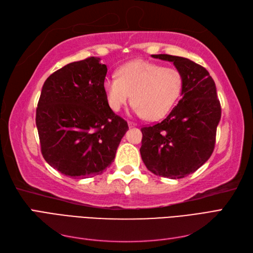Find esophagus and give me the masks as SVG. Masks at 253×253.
<instances>
[{"label":"esophagus","mask_w":253,"mask_h":253,"mask_svg":"<svg viewBox=\"0 0 253 253\" xmlns=\"http://www.w3.org/2000/svg\"><path fill=\"white\" fill-rule=\"evenodd\" d=\"M127 125H128V126H129V127H132V126H137V124H135V122H132V121H128V122H127Z\"/></svg>","instance_id":"1"}]
</instances>
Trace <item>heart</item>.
<instances>
[{
	"label": "heart",
	"instance_id": "b5f03b06",
	"mask_svg": "<svg viewBox=\"0 0 253 253\" xmlns=\"http://www.w3.org/2000/svg\"><path fill=\"white\" fill-rule=\"evenodd\" d=\"M182 77L173 67L145 60H133L121 65L117 77H109L103 89L110 109L118 113L132 100L138 116L157 120L169 113L181 93Z\"/></svg>",
	"mask_w": 253,
	"mask_h": 253
}]
</instances>
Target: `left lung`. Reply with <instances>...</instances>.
<instances>
[{
  "label": "left lung",
  "instance_id": "obj_1",
  "mask_svg": "<svg viewBox=\"0 0 253 253\" xmlns=\"http://www.w3.org/2000/svg\"><path fill=\"white\" fill-rule=\"evenodd\" d=\"M173 62L181 77V98L159 124L141 127L140 154L152 173L179 179L208 160L215 144L221 109L208 71L187 58L152 55Z\"/></svg>",
  "mask_w": 253,
  "mask_h": 253
}]
</instances>
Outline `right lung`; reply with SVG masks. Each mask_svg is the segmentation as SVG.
Returning a JSON list of instances; mask_svg holds the SVG:
<instances>
[{
	"label": "right lung",
	"instance_id": "obj_1",
	"mask_svg": "<svg viewBox=\"0 0 253 253\" xmlns=\"http://www.w3.org/2000/svg\"><path fill=\"white\" fill-rule=\"evenodd\" d=\"M106 72L100 58L90 57L60 68L43 84L36 113L42 155L72 178L102 174L128 129L106 101Z\"/></svg>",
	"mask_w": 253,
	"mask_h": 253
}]
</instances>
